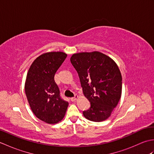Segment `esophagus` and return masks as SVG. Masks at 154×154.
I'll return each mask as SVG.
<instances>
[{
    "label": "esophagus",
    "mask_w": 154,
    "mask_h": 154,
    "mask_svg": "<svg viewBox=\"0 0 154 154\" xmlns=\"http://www.w3.org/2000/svg\"><path fill=\"white\" fill-rule=\"evenodd\" d=\"M77 98H78V95H77V94H75V96H74L73 97L71 98V100L72 101H75V100H77Z\"/></svg>",
    "instance_id": "34e87169"
}]
</instances>
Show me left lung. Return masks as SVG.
Here are the masks:
<instances>
[{"label":"left lung","mask_w":154,"mask_h":154,"mask_svg":"<svg viewBox=\"0 0 154 154\" xmlns=\"http://www.w3.org/2000/svg\"><path fill=\"white\" fill-rule=\"evenodd\" d=\"M71 63L79 75L85 97L91 107L83 116L93 122L109 118L122 94V75L112 59L99 51L72 55Z\"/></svg>","instance_id":"obj_1"}]
</instances>
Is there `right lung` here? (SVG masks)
<instances>
[{"instance_id":"add662e5","label":"right lung","mask_w":154,"mask_h":154,"mask_svg":"<svg viewBox=\"0 0 154 154\" xmlns=\"http://www.w3.org/2000/svg\"><path fill=\"white\" fill-rule=\"evenodd\" d=\"M67 55L61 51L42 54L34 61L27 73L25 93L28 103L35 116L48 124L63 119L69 104L61 98L54 80Z\"/></svg>"}]
</instances>
